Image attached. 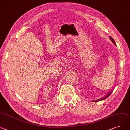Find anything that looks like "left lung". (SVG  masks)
<instances>
[{"mask_svg":"<svg viewBox=\"0 0 130 130\" xmlns=\"http://www.w3.org/2000/svg\"><path fill=\"white\" fill-rule=\"evenodd\" d=\"M110 37V40H111V41L112 42H113V43H114V44L116 45V42H115V40H113V38H112L111 36H110L109 37ZM112 92V90L108 94H107V96H105V97H103V98H101L100 99H99V100H96V101H100V100H105V99H106L107 98H108L109 96H110V95L111 94V93Z\"/></svg>","mask_w":130,"mask_h":130,"instance_id":"1","label":"left lung"}]
</instances>
